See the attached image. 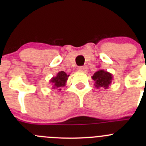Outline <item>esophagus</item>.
<instances>
[{
	"label": "esophagus",
	"instance_id": "esophagus-1",
	"mask_svg": "<svg viewBox=\"0 0 146 146\" xmlns=\"http://www.w3.org/2000/svg\"><path fill=\"white\" fill-rule=\"evenodd\" d=\"M87 69H88V67H87L86 66H79V67H78V70L82 72H86Z\"/></svg>",
	"mask_w": 146,
	"mask_h": 146
}]
</instances>
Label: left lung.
Wrapping results in <instances>:
<instances>
[{"instance_id": "obj_1", "label": "left lung", "mask_w": 146, "mask_h": 146, "mask_svg": "<svg viewBox=\"0 0 146 146\" xmlns=\"http://www.w3.org/2000/svg\"><path fill=\"white\" fill-rule=\"evenodd\" d=\"M92 78L95 81L96 88L102 87V88L107 89L109 87V85H110L111 83V80H112V76L111 73H108V72L104 71L103 70H100L95 73Z\"/></svg>"}]
</instances>
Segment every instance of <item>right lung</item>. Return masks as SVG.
Returning <instances> with one entry per match:
<instances>
[{
  "instance_id": "obj_1",
  "label": "right lung",
  "mask_w": 146,
  "mask_h": 146,
  "mask_svg": "<svg viewBox=\"0 0 146 146\" xmlns=\"http://www.w3.org/2000/svg\"><path fill=\"white\" fill-rule=\"evenodd\" d=\"M68 77V76L66 74V73H65L64 71H61L57 74L56 77L53 78L50 81L53 83L54 88H61V87L66 85ZM58 90H61V89H58Z\"/></svg>"
}]
</instances>
